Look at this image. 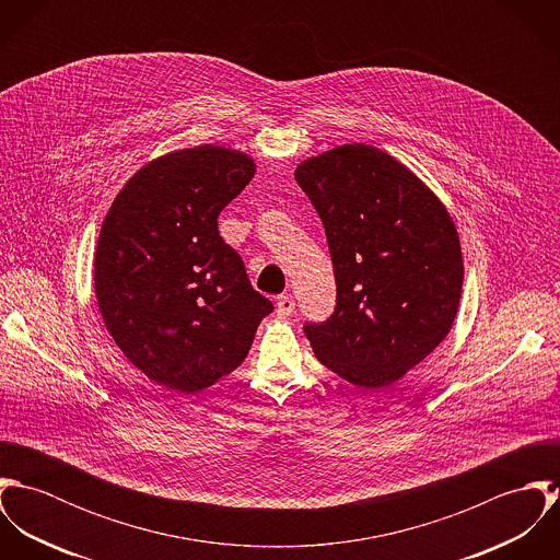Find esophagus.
I'll return each mask as SVG.
<instances>
[{
    "mask_svg": "<svg viewBox=\"0 0 560 560\" xmlns=\"http://www.w3.org/2000/svg\"><path fill=\"white\" fill-rule=\"evenodd\" d=\"M276 311L280 317H289L295 313V300L291 295H280L276 302Z\"/></svg>",
    "mask_w": 560,
    "mask_h": 560,
    "instance_id": "obj_1",
    "label": "esophagus"
}]
</instances>
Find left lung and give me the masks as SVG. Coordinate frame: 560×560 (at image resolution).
Segmentation results:
<instances>
[{"label": "left lung", "instance_id": "8db88e82", "mask_svg": "<svg viewBox=\"0 0 560 560\" xmlns=\"http://www.w3.org/2000/svg\"><path fill=\"white\" fill-rule=\"evenodd\" d=\"M319 213L336 311L304 327L323 366L366 390L420 364L457 317L464 260L442 200L399 160L342 144L295 167Z\"/></svg>", "mask_w": 560, "mask_h": 560}]
</instances>
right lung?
Masks as SVG:
<instances>
[{"label":"right lung","instance_id":"right-lung-1","mask_svg":"<svg viewBox=\"0 0 560 560\" xmlns=\"http://www.w3.org/2000/svg\"><path fill=\"white\" fill-rule=\"evenodd\" d=\"M254 172V160L233 149L172 151L140 167L103 220L101 317L127 360L167 390L198 393L233 373L273 311L218 231Z\"/></svg>","mask_w":560,"mask_h":560}]
</instances>
